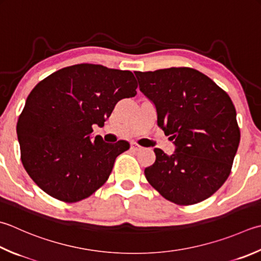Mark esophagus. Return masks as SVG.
Instances as JSON below:
<instances>
[{"label": "esophagus", "mask_w": 261, "mask_h": 261, "mask_svg": "<svg viewBox=\"0 0 261 261\" xmlns=\"http://www.w3.org/2000/svg\"><path fill=\"white\" fill-rule=\"evenodd\" d=\"M130 149L132 151H140V150H142V147L139 146V145H137V144H131Z\"/></svg>", "instance_id": "34e87169"}]
</instances>
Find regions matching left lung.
I'll return each mask as SVG.
<instances>
[{"mask_svg":"<svg viewBox=\"0 0 261 261\" xmlns=\"http://www.w3.org/2000/svg\"><path fill=\"white\" fill-rule=\"evenodd\" d=\"M135 74L140 91L155 106L157 125L175 146L172 155L155 148L156 160L145 168L146 178L176 205L205 200L226 181L240 144L231 98L195 69Z\"/></svg>","mask_w":261,"mask_h":261,"instance_id":"obj_1","label":"left lung"}]
</instances>
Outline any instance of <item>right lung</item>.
Here are the masks:
<instances>
[{"mask_svg": "<svg viewBox=\"0 0 261 261\" xmlns=\"http://www.w3.org/2000/svg\"><path fill=\"white\" fill-rule=\"evenodd\" d=\"M131 71L75 64L40 81L19 116L23 167L43 191L65 202L89 197L109 178L115 158L130 148L94 138L116 103L137 95Z\"/></svg>", "mask_w": 261, "mask_h": 261, "instance_id": "add662e5", "label": "right lung"}]
</instances>
